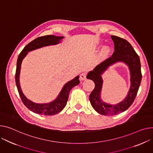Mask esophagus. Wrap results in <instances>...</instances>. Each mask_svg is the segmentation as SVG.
<instances>
[{
  "mask_svg": "<svg viewBox=\"0 0 153 153\" xmlns=\"http://www.w3.org/2000/svg\"><path fill=\"white\" fill-rule=\"evenodd\" d=\"M86 79V74L85 73H83L82 74H80V76H79V79L80 80H84Z\"/></svg>",
  "mask_w": 153,
  "mask_h": 153,
  "instance_id": "obj_1",
  "label": "esophagus"
}]
</instances>
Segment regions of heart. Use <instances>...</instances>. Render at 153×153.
<instances>
[{"instance_id": "1", "label": "heart", "mask_w": 153, "mask_h": 153, "mask_svg": "<svg viewBox=\"0 0 153 153\" xmlns=\"http://www.w3.org/2000/svg\"><path fill=\"white\" fill-rule=\"evenodd\" d=\"M109 53V49L107 47H105L103 48V51H102V55L105 56L106 55H108Z\"/></svg>"}]
</instances>
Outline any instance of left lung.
Segmentation results:
<instances>
[{
  "mask_svg": "<svg viewBox=\"0 0 153 153\" xmlns=\"http://www.w3.org/2000/svg\"><path fill=\"white\" fill-rule=\"evenodd\" d=\"M111 37L114 44V53L111 57L97 66L87 76V78L92 80L95 84L89 97L90 103L99 114L105 116L116 115L125 111L131 105L137 96L142 78L140 58L131 45L126 39L119 37L111 36ZM118 61H123L129 66L131 76V86L129 94L124 101L115 105H111L100 99L102 83L100 75L109 65Z\"/></svg>",
  "mask_w": 153,
  "mask_h": 153,
  "instance_id": "1",
  "label": "left lung"
}]
</instances>
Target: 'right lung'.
Here are the masks:
<instances>
[{
	"mask_svg": "<svg viewBox=\"0 0 153 153\" xmlns=\"http://www.w3.org/2000/svg\"><path fill=\"white\" fill-rule=\"evenodd\" d=\"M63 38V37L55 36L53 35H48L37 37L33 40V41L29 42L23 48L18 57L15 73V82L17 89L23 104L30 111H33L34 113L45 116H52L59 113L66 105L69 94L71 88L80 83V81L79 80V76H77L74 79L69 81L64 85L56 99L52 102L47 104H37L32 102L29 100H27L23 94L21 87H20L19 82L20 68H21L22 61L27 55V52L42 47L57 44L60 42V40Z\"/></svg>",
	"mask_w": 153,
	"mask_h": 153,
	"instance_id": "right-lung-1",
	"label": "right lung"
}]
</instances>
